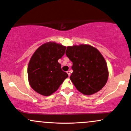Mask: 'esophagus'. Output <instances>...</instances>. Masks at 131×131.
<instances>
[{"label": "esophagus", "mask_w": 131, "mask_h": 131, "mask_svg": "<svg viewBox=\"0 0 131 131\" xmlns=\"http://www.w3.org/2000/svg\"><path fill=\"white\" fill-rule=\"evenodd\" d=\"M67 74H68V76H70V74H71L70 71H67Z\"/></svg>", "instance_id": "1"}]
</instances>
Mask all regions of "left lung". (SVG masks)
I'll return each mask as SVG.
<instances>
[{
	"label": "left lung",
	"instance_id": "8db88e82",
	"mask_svg": "<svg viewBox=\"0 0 131 131\" xmlns=\"http://www.w3.org/2000/svg\"><path fill=\"white\" fill-rule=\"evenodd\" d=\"M66 55L73 62L70 79L78 91L90 95L105 86L108 70L105 58L96 48L85 44L68 46Z\"/></svg>",
	"mask_w": 131,
	"mask_h": 131
}]
</instances>
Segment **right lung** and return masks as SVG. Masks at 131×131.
Returning <instances> with one entry per match:
<instances>
[{
	"mask_svg": "<svg viewBox=\"0 0 131 131\" xmlns=\"http://www.w3.org/2000/svg\"><path fill=\"white\" fill-rule=\"evenodd\" d=\"M65 50V46L49 42L40 46L32 55L28 64V77L30 85L36 92L50 95L68 77L58 61Z\"/></svg>",
	"mask_w": 131,
	"mask_h": 131,
	"instance_id": "1",
	"label": "right lung"
}]
</instances>
